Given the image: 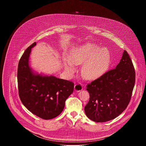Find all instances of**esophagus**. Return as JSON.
<instances>
[{"label": "esophagus", "instance_id": "obj_1", "mask_svg": "<svg viewBox=\"0 0 146 146\" xmlns=\"http://www.w3.org/2000/svg\"><path fill=\"white\" fill-rule=\"evenodd\" d=\"M82 90V87L81 84H77L74 85V90L75 91L79 92Z\"/></svg>", "mask_w": 146, "mask_h": 146}]
</instances>
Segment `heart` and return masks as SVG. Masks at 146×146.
I'll return each mask as SVG.
<instances>
[{
  "label": "heart",
  "mask_w": 146,
  "mask_h": 146,
  "mask_svg": "<svg viewBox=\"0 0 146 146\" xmlns=\"http://www.w3.org/2000/svg\"><path fill=\"white\" fill-rule=\"evenodd\" d=\"M81 74L85 78L91 80L105 73L110 64V54L106 48H99L94 44H86L73 50L69 60H65L64 67L70 73L75 70L74 65L82 64Z\"/></svg>",
  "instance_id": "1"
}]
</instances>
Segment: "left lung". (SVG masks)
<instances>
[{
  "label": "left lung",
  "mask_w": 146,
  "mask_h": 146,
  "mask_svg": "<svg viewBox=\"0 0 146 146\" xmlns=\"http://www.w3.org/2000/svg\"><path fill=\"white\" fill-rule=\"evenodd\" d=\"M135 82L132 62L123 51L119 63L87 85L90 100L84 111L88 118L96 122L113 119L120 115L129 103Z\"/></svg>",
  "instance_id": "1"
}]
</instances>
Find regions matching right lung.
<instances>
[{"instance_id": "1", "label": "right lung", "mask_w": 146, "mask_h": 146, "mask_svg": "<svg viewBox=\"0 0 146 146\" xmlns=\"http://www.w3.org/2000/svg\"><path fill=\"white\" fill-rule=\"evenodd\" d=\"M35 42L24 52L18 66L19 96L26 108L37 117L50 119L63 111L65 101L74 90V83L52 75L38 73L30 66L31 50Z\"/></svg>"}]
</instances>
